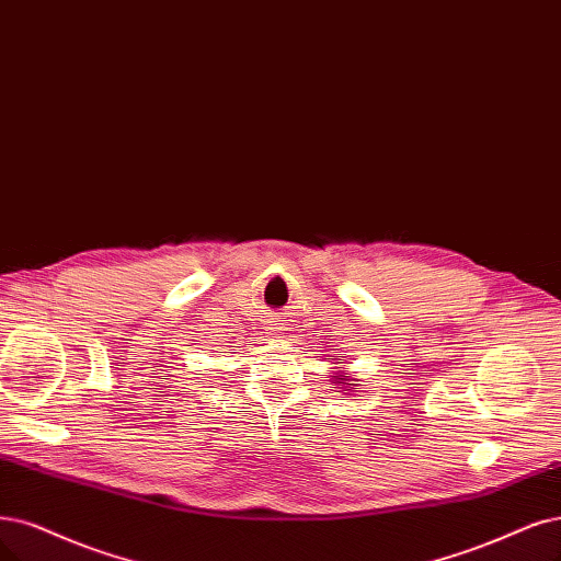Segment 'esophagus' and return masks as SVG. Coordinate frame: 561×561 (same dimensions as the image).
Listing matches in <instances>:
<instances>
[{
	"instance_id": "obj_1",
	"label": "esophagus",
	"mask_w": 561,
	"mask_h": 561,
	"mask_svg": "<svg viewBox=\"0 0 561 561\" xmlns=\"http://www.w3.org/2000/svg\"><path fill=\"white\" fill-rule=\"evenodd\" d=\"M267 330H270V333H273V335H277V333H279V330H282V328H279V325H277V323H270V328H267Z\"/></svg>"
}]
</instances>
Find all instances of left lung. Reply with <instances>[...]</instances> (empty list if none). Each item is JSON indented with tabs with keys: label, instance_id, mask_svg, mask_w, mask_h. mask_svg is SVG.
I'll use <instances>...</instances> for the list:
<instances>
[{
	"label": "left lung",
	"instance_id": "1",
	"mask_svg": "<svg viewBox=\"0 0 561 561\" xmlns=\"http://www.w3.org/2000/svg\"><path fill=\"white\" fill-rule=\"evenodd\" d=\"M333 383H337V386H344V388H346V390H348V388H351V386H354V383H348V379H346V377H344V371H337V377H335V379H333Z\"/></svg>",
	"mask_w": 561,
	"mask_h": 561
}]
</instances>
